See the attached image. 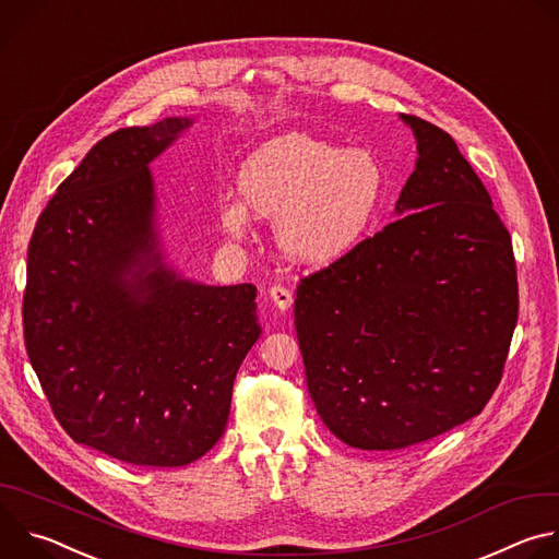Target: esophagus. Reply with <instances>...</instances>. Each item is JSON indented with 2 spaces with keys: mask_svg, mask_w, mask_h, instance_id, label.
Returning a JSON list of instances; mask_svg holds the SVG:
<instances>
[{
  "mask_svg": "<svg viewBox=\"0 0 559 559\" xmlns=\"http://www.w3.org/2000/svg\"><path fill=\"white\" fill-rule=\"evenodd\" d=\"M267 294H270V300H272L281 311L289 309L292 302H294V294H292L287 287H283V285H272Z\"/></svg>",
  "mask_w": 559,
  "mask_h": 559,
  "instance_id": "obj_1",
  "label": "esophagus"
}]
</instances>
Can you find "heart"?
<instances>
[{"label": "heart", "mask_w": 559, "mask_h": 559, "mask_svg": "<svg viewBox=\"0 0 559 559\" xmlns=\"http://www.w3.org/2000/svg\"><path fill=\"white\" fill-rule=\"evenodd\" d=\"M384 168L365 147H341L302 132H285L254 147L238 170L241 201L221 205V223L243 238L250 212L276 216V241L305 265L347 257L367 236L384 197Z\"/></svg>", "instance_id": "b5f03b06"}]
</instances>
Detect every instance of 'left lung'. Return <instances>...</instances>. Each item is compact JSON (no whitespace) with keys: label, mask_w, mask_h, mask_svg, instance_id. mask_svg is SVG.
<instances>
[{"label":"left lung","mask_w":559,"mask_h":559,"mask_svg":"<svg viewBox=\"0 0 559 559\" xmlns=\"http://www.w3.org/2000/svg\"><path fill=\"white\" fill-rule=\"evenodd\" d=\"M418 143L395 221L300 278L294 325L328 429L365 451L431 440L480 414L518 323L511 234L442 128Z\"/></svg>","instance_id":"left-lung-1"}]
</instances>
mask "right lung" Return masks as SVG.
Masks as SVG:
<instances>
[{"label": "right lung", "instance_id": "right-lung-1", "mask_svg": "<svg viewBox=\"0 0 559 559\" xmlns=\"http://www.w3.org/2000/svg\"><path fill=\"white\" fill-rule=\"evenodd\" d=\"M190 126L104 136L28 246L24 341L52 414L74 442L139 466H183L218 442L261 336L252 283H194L158 248L147 166Z\"/></svg>", "mask_w": 559, "mask_h": 559}]
</instances>
